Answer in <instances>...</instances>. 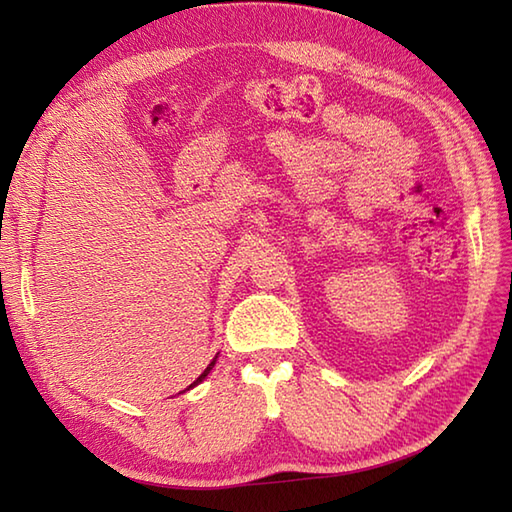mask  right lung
Here are the masks:
<instances>
[{
    "mask_svg": "<svg viewBox=\"0 0 512 512\" xmlns=\"http://www.w3.org/2000/svg\"><path fill=\"white\" fill-rule=\"evenodd\" d=\"M213 365H215V358H213V361L209 363V367H206V369H204V372H202V374H200L198 378H195V383H191L189 387H195V385H198V383H202V380H204L206 376H209V372H211V367H213Z\"/></svg>",
    "mask_w": 512,
    "mask_h": 512,
    "instance_id": "right-lung-1",
    "label": "right lung"
}]
</instances>
